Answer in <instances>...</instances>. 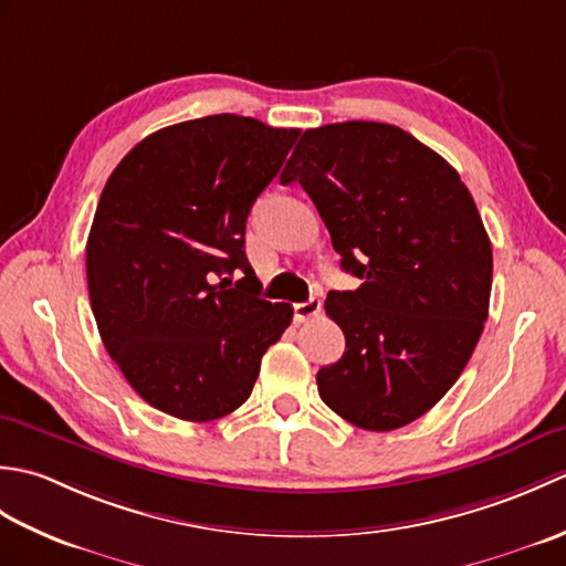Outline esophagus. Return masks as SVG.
Returning a JSON list of instances; mask_svg holds the SVG:
<instances>
[{"label": "esophagus", "mask_w": 566, "mask_h": 566, "mask_svg": "<svg viewBox=\"0 0 566 566\" xmlns=\"http://www.w3.org/2000/svg\"><path fill=\"white\" fill-rule=\"evenodd\" d=\"M321 298L318 296H311L308 302H302V304H294V318L298 323H304L308 318H316L321 314Z\"/></svg>", "instance_id": "esophagus-1"}]
</instances>
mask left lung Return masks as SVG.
<instances>
[{
    "label": "left lung",
    "mask_w": 566,
    "mask_h": 566,
    "mask_svg": "<svg viewBox=\"0 0 566 566\" xmlns=\"http://www.w3.org/2000/svg\"><path fill=\"white\" fill-rule=\"evenodd\" d=\"M282 185L298 182L340 268L363 280L331 292L345 353L321 367L323 403L387 432L430 411L484 331L491 240L454 167L399 126L345 122L304 130Z\"/></svg>",
    "instance_id": "8db88e82"
}]
</instances>
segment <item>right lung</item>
Listing matches in <instances>:
<instances>
[{
    "label": "right lung",
    "mask_w": 566,
    "mask_h": 566,
    "mask_svg": "<svg viewBox=\"0 0 566 566\" xmlns=\"http://www.w3.org/2000/svg\"><path fill=\"white\" fill-rule=\"evenodd\" d=\"M296 136L235 114L182 122L143 138L102 191L87 238L92 314L126 381L167 416L233 413L292 323V304L260 296L243 248L252 203Z\"/></svg>",
    "instance_id": "add662e5"
}]
</instances>
